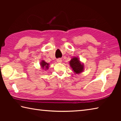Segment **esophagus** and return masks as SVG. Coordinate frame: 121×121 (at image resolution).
<instances>
[{"mask_svg":"<svg viewBox=\"0 0 121 121\" xmlns=\"http://www.w3.org/2000/svg\"><path fill=\"white\" fill-rule=\"evenodd\" d=\"M56 61H57V62H58V63H61V62H62V60H61V59H60V58H59V59H57Z\"/></svg>","mask_w":121,"mask_h":121,"instance_id":"34e87169","label":"esophagus"}]
</instances>
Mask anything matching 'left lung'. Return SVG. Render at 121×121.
<instances>
[{
	"instance_id": "8db88e82",
	"label": "left lung",
	"mask_w": 121,
	"mask_h": 121,
	"mask_svg": "<svg viewBox=\"0 0 121 121\" xmlns=\"http://www.w3.org/2000/svg\"><path fill=\"white\" fill-rule=\"evenodd\" d=\"M70 67L76 73H80L84 70V65L81 62L78 58L73 57L69 62Z\"/></svg>"
}]
</instances>
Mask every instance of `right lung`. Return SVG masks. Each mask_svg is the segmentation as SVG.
<instances>
[{
    "mask_svg": "<svg viewBox=\"0 0 121 121\" xmlns=\"http://www.w3.org/2000/svg\"><path fill=\"white\" fill-rule=\"evenodd\" d=\"M40 65L43 69H45V70H47V69H48V68L49 64L48 63L46 62L45 61L42 60L40 62Z\"/></svg>",
    "mask_w": 121,
    "mask_h": 121,
    "instance_id": "right-lung-1",
    "label": "right lung"
}]
</instances>
